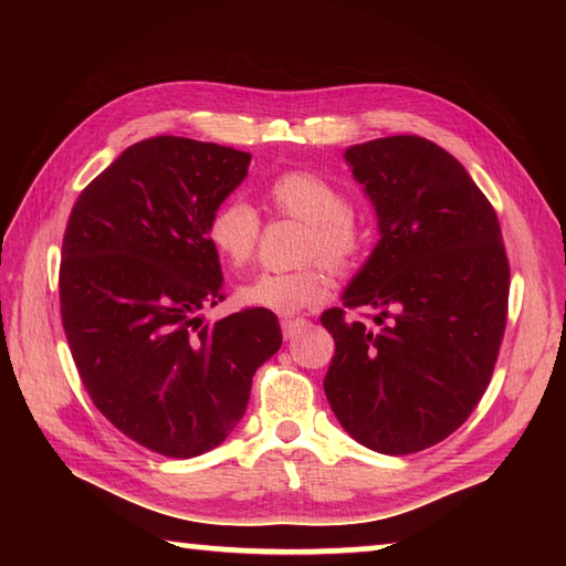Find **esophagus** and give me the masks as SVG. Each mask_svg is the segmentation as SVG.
Returning a JSON list of instances; mask_svg holds the SVG:
<instances>
[{
  "mask_svg": "<svg viewBox=\"0 0 566 566\" xmlns=\"http://www.w3.org/2000/svg\"><path fill=\"white\" fill-rule=\"evenodd\" d=\"M306 326H308L306 318H282V333L286 340H294Z\"/></svg>",
  "mask_w": 566,
  "mask_h": 566,
  "instance_id": "esophagus-1",
  "label": "esophagus"
}]
</instances>
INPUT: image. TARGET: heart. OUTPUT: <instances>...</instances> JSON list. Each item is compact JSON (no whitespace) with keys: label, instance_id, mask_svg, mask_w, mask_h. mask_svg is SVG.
<instances>
[{"label":"heart","instance_id":"1","mask_svg":"<svg viewBox=\"0 0 566 566\" xmlns=\"http://www.w3.org/2000/svg\"><path fill=\"white\" fill-rule=\"evenodd\" d=\"M272 211L290 216L306 226L302 258H321L333 270H345L363 255L369 231L363 216L345 207L343 189L308 170L276 175L264 189ZM207 238L219 258L233 270L245 268L255 255L260 219L243 199H228L211 213ZM331 292V276L321 262L304 264L292 272H260L238 290L248 306L268 308L274 314H294L314 306Z\"/></svg>","mask_w":566,"mask_h":566}]
</instances>
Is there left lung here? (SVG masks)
I'll return each mask as SVG.
<instances>
[{"mask_svg": "<svg viewBox=\"0 0 566 566\" xmlns=\"http://www.w3.org/2000/svg\"><path fill=\"white\" fill-rule=\"evenodd\" d=\"M379 240L343 292L371 326L321 316L335 355V418L365 448L411 454L444 440L482 399L506 328L509 260L496 211L432 140L389 136L345 150Z\"/></svg>", "mask_w": 566, "mask_h": 566, "instance_id": "obj_1", "label": "left lung"}]
</instances>
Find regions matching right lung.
I'll return each instance as SVG.
<instances>
[{
    "label": "right lung",
    "mask_w": 566,
    "mask_h": 566,
    "mask_svg": "<svg viewBox=\"0 0 566 566\" xmlns=\"http://www.w3.org/2000/svg\"><path fill=\"white\" fill-rule=\"evenodd\" d=\"M250 153L177 136L126 148L72 207L60 314L94 406L175 460L209 452L245 416L252 375L280 350V321L223 302L211 213L243 182Z\"/></svg>",
    "instance_id": "add662e5"
}]
</instances>
